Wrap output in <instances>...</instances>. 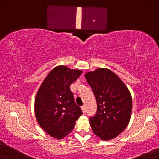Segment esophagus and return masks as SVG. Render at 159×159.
<instances>
[{"mask_svg":"<svg viewBox=\"0 0 159 159\" xmlns=\"http://www.w3.org/2000/svg\"><path fill=\"white\" fill-rule=\"evenodd\" d=\"M81 110H82V111H83V112L84 113V114L85 112H86V107H85V105H83V106L81 107Z\"/></svg>","mask_w":159,"mask_h":159,"instance_id":"obj_1","label":"esophagus"}]
</instances>
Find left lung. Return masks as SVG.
Listing matches in <instances>:
<instances>
[{
  "label": "left lung",
  "instance_id": "8db88e82",
  "mask_svg": "<svg viewBox=\"0 0 159 159\" xmlns=\"http://www.w3.org/2000/svg\"><path fill=\"white\" fill-rule=\"evenodd\" d=\"M97 102V112L90 117L94 134L102 140L117 137L129 125L132 110L129 89L111 70L102 68L85 74Z\"/></svg>",
  "mask_w": 159,
  "mask_h": 159
}]
</instances>
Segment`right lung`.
Returning <instances> with one entry per match:
<instances>
[{
  "label": "right lung",
  "instance_id": "right-lung-1",
  "mask_svg": "<svg viewBox=\"0 0 159 159\" xmlns=\"http://www.w3.org/2000/svg\"><path fill=\"white\" fill-rule=\"evenodd\" d=\"M82 70L57 66L47 75L34 99V114L37 122L45 132L61 139L74 129L75 121L83 112L75 104L70 85Z\"/></svg>",
  "mask_w": 159,
  "mask_h": 159
}]
</instances>
